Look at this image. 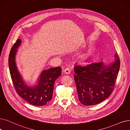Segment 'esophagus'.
Returning a JSON list of instances; mask_svg holds the SVG:
<instances>
[{
    "mask_svg": "<svg viewBox=\"0 0 130 130\" xmlns=\"http://www.w3.org/2000/svg\"><path fill=\"white\" fill-rule=\"evenodd\" d=\"M64 72L66 74H69L70 73V70L68 68H67L64 70Z\"/></svg>",
    "mask_w": 130,
    "mask_h": 130,
    "instance_id": "esophagus-1",
    "label": "esophagus"
}]
</instances>
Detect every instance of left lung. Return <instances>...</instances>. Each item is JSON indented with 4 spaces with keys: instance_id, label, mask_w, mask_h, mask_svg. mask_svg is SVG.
Returning a JSON list of instances; mask_svg holds the SVG:
<instances>
[{
    "instance_id": "left-lung-1",
    "label": "left lung",
    "mask_w": 130,
    "mask_h": 130,
    "mask_svg": "<svg viewBox=\"0 0 130 130\" xmlns=\"http://www.w3.org/2000/svg\"><path fill=\"white\" fill-rule=\"evenodd\" d=\"M114 57V61L108 65L92 58L75 64L74 79L83 105L98 104L111 95L120 67L116 52Z\"/></svg>"
}]
</instances>
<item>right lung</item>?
Segmentation results:
<instances>
[{"mask_svg": "<svg viewBox=\"0 0 130 130\" xmlns=\"http://www.w3.org/2000/svg\"><path fill=\"white\" fill-rule=\"evenodd\" d=\"M21 44V40L19 38L11 48L8 58L9 72L15 89L19 95L30 104L36 106L46 105L52 98L54 83L61 76L62 69L57 67L43 70L36 84L28 85L20 73L15 61L18 48Z\"/></svg>", "mask_w": 130, "mask_h": 130, "instance_id": "add662e5", "label": "right lung"}]
</instances>
